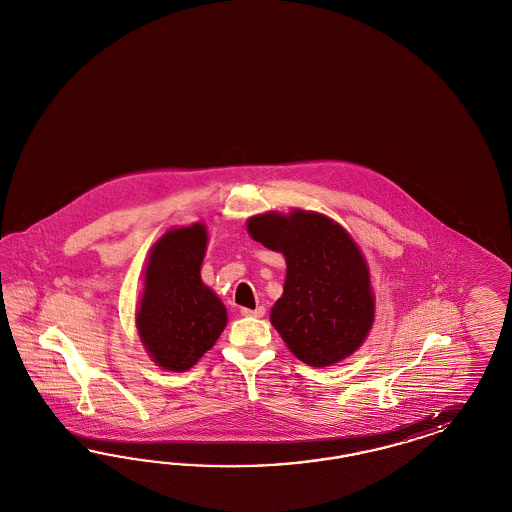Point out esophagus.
<instances>
[{"mask_svg":"<svg viewBox=\"0 0 512 512\" xmlns=\"http://www.w3.org/2000/svg\"><path fill=\"white\" fill-rule=\"evenodd\" d=\"M240 313H242L244 317H257V319H259V317H263L264 315V306H257L255 310H249V308H242V310H240Z\"/></svg>","mask_w":512,"mask_h":512,"instance_id":"1","label":"esophagus"}]
</instances>
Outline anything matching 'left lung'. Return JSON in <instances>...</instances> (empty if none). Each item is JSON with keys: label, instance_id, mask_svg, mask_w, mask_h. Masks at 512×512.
Masks as SVG:
<instances>
[{"label": "left lung", "instance_id": "8db88e82", "mask_svg": "<svg viewBox=\"0 0 512 512\" xmlns=\"http://www.w3.org/2000/svg\"><path fill=\"white\" fill-rule=\"evenodd\" d=\"M248 234L285 257L283 295L270 323L304 364L326 368L351 357L375 321L370 266L334 219L293 208L251 216Z\"/></svg>", "mask_w": 512, "mask_h": 512}]
</instances>
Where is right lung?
I'll return each mask as SVG.
<instances>
[{"mask_svg": "<svg viewBox=\"0 0 512 512\" xmlns=\"http://www.w3.org/2000/svg\"><path fill=\"white\" fill-rule=\"evenodd\" d=\"M206 246L202 221L174 227L152 246L142 270L135 326L148 357L167 372L193 368L227 326V308L201 279Z\"/></svg>", "mask_w": 512, "mask_h": 512, "instance_id": "right-lung-1", "label": "right lung"}]
</instances>
